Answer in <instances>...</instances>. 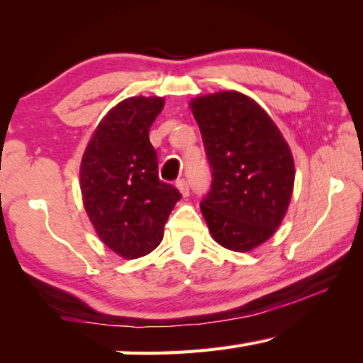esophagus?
Masks as SVG:
<instances>
[{
    "instance_id": "obj_1",
    "label": "esophagus",
    "mask_w": 363,
    "mask_h": 363,
    "mask_svg": "<svg viewBox=\"0 0 363 363\" xmlns=\"http://www.w3.org/2000/svg\"><path fill=\"white\" fill-rule=\"evenodd\" d=\"M177 186L183 196L190 195V185H188V182L185 180V178H180V180L177 182Z\"/></svg>"
}]
</instances>
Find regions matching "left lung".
<instances>
[{"instance_id": "8db88e82", "label": "left lung", "mask_w": 363, "mask_h": 363, "mask_svg": "<svg viewBox=\"0 0 363 363\" xmlns=\"http://www.w3.org/2000/svg\"><path fill=\"white\" fill-rule=\"evenodd\" d=\"M211 170L201 213L218 245L246 252L274 235L289 206L294 162L271 117L245 94L191 101Z\"/></svg>"}]
</instances>
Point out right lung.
Masks as SVG:
<instances>
[{
	"mask_svg": "<svg viewBox=\"0 0 363 363\" xmlns=\"http://www.w3.org/2000/svg\"><path fill=\"white\" fill-rule=\"evenodd\" d=\"M162 97H130L99 123L84 152V206L104 245L127 259L145 256L163 240V226L182 193L158 178L148 138Z\"/></svg>",
	"mask_w": 363,
	"mask_h": 363,
	"instance_id": "right-lung-1",
	"label": "right lung"
}]
</instances>
